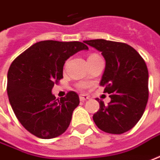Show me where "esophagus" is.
Masks as SVG:
<instances>
[{
	"label": "esophagus",
	"mask_w": 160,
	"mask_h": 160,
	"mask_svg": "<svg viewBox=\"0 0 160 160\" xmlns=\"http://www.w3.org/2000/svg\"><path fill=\"white\" fill-rule=\"evenodd\" d=\"M89 98V97L86 95V94H81L80 95V101H86Z\"/></svg>",
	"instance_id": "esophagus-1"
}]
</instances>
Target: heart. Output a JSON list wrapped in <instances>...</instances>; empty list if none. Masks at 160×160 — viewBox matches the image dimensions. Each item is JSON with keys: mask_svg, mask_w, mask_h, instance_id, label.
Returning <instances> with one entry per match:
<instances>
[{"mask_svg": "<svg viewBox=\"0 0 160 160\" xmlns=\"http://www.w3.org/2000/svg\"><path fill=\"white\" fill-rule=\"evenodd\" d=\"M98 56H99V55H98V54H97V53H92V54H90V55L88 56V60L93 59V58L98 57ZM78 87L80 88H86L88 87V84L86 83V82H81V83H80V84H78Z\"/></svg>", "mask_w": 160, "mask_h": 160, "instance_id": "1", "label": "heart"}]
</instances>
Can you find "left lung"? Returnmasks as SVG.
Returning a JSON list of instances; mask_svg holds the SVG:
<instances>
[{
  "mask_svg": "<svg viewBox=\"0 0 160 160\" xmlns=\"http://www.w3.org/2000/svg\"><path fill=\"white\" fill-rule=\"evenodd\" d=\"M102 52L106 68L100 81L111 101L93 115L96 125L105 132L121 134L135 126L149 98V72L145 61L131 45L104 39L84 41Z\"/></svg>",
  "mask_w": 160,
  "mask_h": 160,
  "instance_id": "1",
  "label": "left lung"
}]
</instances>
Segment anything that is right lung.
Wrapping results in <instances>:
<instances>
[{"instance_id":"obj_1","label":"right lung","mask_w":160,"mask_h":160,"mask_svg":"<svg viewBox=\"0 0 160 160\" xmlns=\"http://www.w3.org/2000/svg\"><path fill=\"white\" fill-rule=\"evenodd\" d=\"M88 49L81 42L45 40L31 45L12 62L7 82L9 101L18 120L33 135L52 139L69 127L73 110L80 104L79 96L69 91L59 100L52 88L63 78L65 61Z\"/></svg>"}]
</instances>
